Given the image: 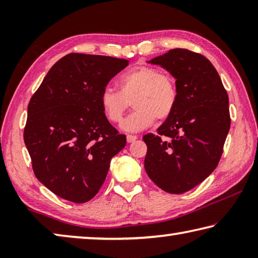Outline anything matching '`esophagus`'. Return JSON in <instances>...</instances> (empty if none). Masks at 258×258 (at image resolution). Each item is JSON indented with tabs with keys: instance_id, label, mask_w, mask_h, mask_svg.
Returning a JSON list of instances; mask_svg holds the SVG:
<instances>
[{
	"instance_id": "1",
	"label": "esophagus",
	"mask_w": 258,
	"mask_h": 258,
	"mask_svg": "<svg viewBox=\"0 0 258 258\" xmlns=\"http://www.w3.org/2000/svg\"><path fill=\"white\" fill-rule=\"evenodd\" d=\"M137 139H138L137 135H132V134H127V135H126V140H127L128 143L134 142Z\"/></svg>"
}]
</instances>
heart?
<instances>
[{
    "label": "heart",
    "mask_w": 258,
    "mask_h": 258,
    "mask_svg": "<svg viewBox=\"0 0 258 258\" xmlns=\"http://www.w3.org/2000/svg\"><path fill=\"white\" fill-rule=\"evenodd\" d=\"M119 91L102 90L100 106L107 118L118 123L133 103L135 110L120 124L127 132H140L150 127L155 119L164 121L172 115L177 102V86L172 75L151 66H139L119 77Z\"/></svg>",
    "instance_id": "obj_1"
}]
</instances>
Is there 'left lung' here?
<instances>
[{
    "mask_svg": "<svg viewBox=\"0 0 258 258\" xmlns=\"http://www.w3.org/2000/svg\"><path fill=\"white\" fill-rule=\"evenodd\" d=\"M148 63L175 78L177 102L157 134H146L145 168L168 194H183L216 168L230 130L229 98L220 75L204 55L173 49Z\"/></svg>",
    "mask_w": 258,
    "mask_h": 258,
    "instance_id": "obj_1",
    "label": "left lung"
}]
</instances>
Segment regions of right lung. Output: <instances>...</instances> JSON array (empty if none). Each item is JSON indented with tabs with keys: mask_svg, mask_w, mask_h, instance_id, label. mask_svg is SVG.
Wrapping results in <instances>:
<instances>
[{
	"mask_svg": "<svg viewBox=\"0 0 258 258\" xmlns=\"http://www.w3.org/2000/svg\"><path fill=\"white\" fill-rule=\"evenodd\" d=\"M128 60L69 53L52 66L28 103L24 131L38 181L59 197L83 204L103 184L126 137L109 123L100 94Z\"/></svg>",
	"mask_w": 258,
	"mask_h": 258,
	"instance_id": "obj_1",
	"label": "right lung"
}]
</instances>
